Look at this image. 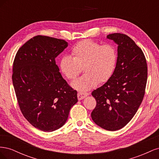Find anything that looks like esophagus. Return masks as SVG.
Instances as JSON below:
<instances>
[{
	"label": "esophagus",
	"instance_id": "34e87169",
	"mask_svg": "<svg viewBox=\"0 0 159 159\" xmlns=\"http://www.w3.org/2000/svg\"><path fill=\"white\" fill-rule=\"evenodd\" d=\"M89 95L88 93H84V92H78V98L79 100H81L84 99L85 97Z\"/></svg>",
	"mask_w": 159,
	"mask_h": 159
}]
</instances>
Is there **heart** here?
<instances>
[{
    "label": "heart",
    "mask_w": 159,
    "mask_h": 159,
    "mask_svg": "<svg viewBox=\"0 0 159 159\" xmlns=\"http://www.w3.org/2000/svg\"><path fill=\"white\" fill-rule=\"evenodd\" d=\"M71 57L64 56L60 61V69L67 78L74 80L83 68L85 74L71 84L81 92L103 84L111 78L117 61V53L112 44L102 45L91 40L76 44L71 49Z\"/></svg>",
    "instance_id": "b5f03b06"
}]
</instances>
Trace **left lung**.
Here are the masks:
<instances>
[{"mask_svg":"<svg viewBox=\"0 0 159 159\" xmlns=\"http://www.w3.org/2000/svg\"><path fill=\"white\" fill-rule=\"evenodd\" d=\"M107 38L118 45L117 65L111 78L91 93L97 104L91 116L100 127L114 131L125 126L141 104L147 64L142 50L128 36L114 33Z\"/></svg>","mask_w":159,"mask_h":159,"instance_id":"1","label":"left lung"}]
</instances>
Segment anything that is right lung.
<instances>
[{
    "mask_svg": "<svg viewBox=\"0 0 159 159\" xmlns=\"http://www.w3.org/2000/svg\"><path fill=\"white\" fill-rule=\"evenodd\" d=\"M68 46L64 40L36 36L18 50L14 60L12 83L21 112L45 132L63 126L78 102L77 91L62 78L55 61Z\"/></svg>",
    "mask_w": 159,
    "mask_h": 159,
    "instance_id": "obj_1",
    "label": "right lung"
}]
</instances>
